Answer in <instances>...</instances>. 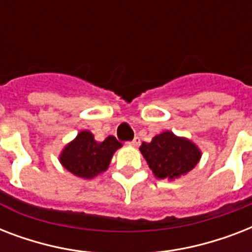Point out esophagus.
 Masks as SVG:
<instances>
[{
    "label": "esophagus",
    "instance_id": "34e87169",
    "mask_svg": "<svg viewBox=\"0 0 252 252\" xmlns=\"http://www.w3.org/2000/svg\"><path fill=\"white\" fill-rule=\"evenodd\" d=\"M128 144H129L130 146H138V145H140V138L136 137L134 140H132V141L128 142Z\"/></svg>",
    "mask_w": 252,
    "mask_h": 252
}]
</instances>
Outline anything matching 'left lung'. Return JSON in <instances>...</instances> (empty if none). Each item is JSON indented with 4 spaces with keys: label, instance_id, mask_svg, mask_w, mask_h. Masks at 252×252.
<instances>
[{
    "label": "left lung",
    "instance_id": "obj_1",
    "mask_svg": "<svg viewBox=\"0 0 252 252\" xmlns=\"http://www.w3.org/2000/svg\"><path fill=\"white\" fill-rule=\"evenodd\" d=\"M140 152L150 170L159 179H175L186 175L199 163L201 152L186 137H178L166 130L150 142H142Z\"/></svg>",
    "mask_w": 252,
    "mask_h": 252
}]
</instances>
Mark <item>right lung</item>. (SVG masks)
<instances>
[{"instance_id": "add662e5", "label": "right lung", "mask_w": 252, "mask_h": 252, "mask_svg": "<svg viewBox=\"0 0 252 252\" xmlns=\"http://www.w3.org/2000/svg\"><path fill=\"white\" fill-rule=\"evenodd\" d=\"M122 146L114 136L98 142L90 130H82L63 149L60 162L73 175L91 179L106 171L114 153Z\"/></svg>"}]
</instances>
